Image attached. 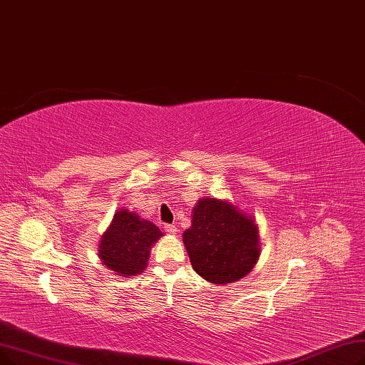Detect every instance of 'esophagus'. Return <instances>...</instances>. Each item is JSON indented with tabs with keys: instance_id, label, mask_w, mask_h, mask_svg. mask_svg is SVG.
<instances>
[{
	"instance_id": "obj_1",
	"label": "esophagus",
	"mask_w": 365,
	"mask_h": 365,
	"mask_svg": "<svg viewBox=\"0 0 365 365\" xmlns=\"http://www.w3.org/2000/svg\"><path fill=\"white\" fill-rule=\"evenodd\" d=\"M163 229H165V232H168L169 235H177V232H178V229L175 227V225H170V224H166Z\"/></svg>"
}]
</instances>
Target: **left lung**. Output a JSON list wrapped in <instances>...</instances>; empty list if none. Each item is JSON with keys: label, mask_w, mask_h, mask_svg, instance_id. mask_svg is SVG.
<instances>
[{"label": "left lung", "mask_w": 365, "mask_h": 365, "mask_svg": "<svg viewBox=\"0 0 365 365\" xmlns=\"http://www.w3.org/2000/svg\"><path fill=\"white\" fill-rule=\"evenodd\" d=\"M182 240L195 272L212 284L236 282L250 273L259 254L254 221L214 197L199 200Z\"/></svg>", "instance_id": "1"}]
</instances>
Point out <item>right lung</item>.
<instances>
[{"instance_id": "right-lung-1", "label": "right lung", "mask_w": 365, "mask_h": 365, "mask_svg": "<svg viewBox=\"0 0 365 365\" xmlns=\"http://www.w3.org/2000/svg\"><path fill=\"white\" fill-rule=\"evenodd\" d=\"M160 236L163 233L151 221L120 210L102 235L99 257L103 264L120 276H135L147 267L150 248Z\"/></svg>"}]
</instances>
